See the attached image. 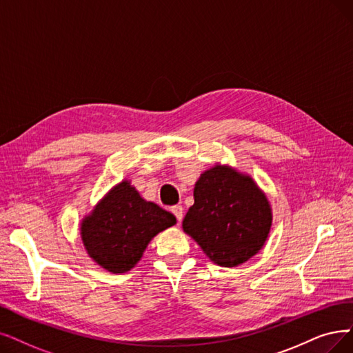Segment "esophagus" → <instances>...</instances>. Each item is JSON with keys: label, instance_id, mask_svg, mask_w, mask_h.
I'll return each instance as SVG.
<instances>
[{"label": "esophagus", "instance_id": "34e87169", "mask_svg": "<svg viewBox=\"0 0 353 353\" xmlns=\"http://www.w3.org/2000/svg\"><path fill=\"white\" fill-rule=\"evenodd\" d=\"M171 211L174 213V216L176 217V220L181 223L182 217H184V211H182V205H179V204L174 205V207H171Z\"/></svg>", "mask_w": 353, "mask_h": 353}]
</instances>
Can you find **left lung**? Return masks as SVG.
<instances>
[{"label": "left lung", "instance_id": "8db88e82", "mask_svg": "<svg viewBox=\"0 0 353 353\" xmlns=\"http://www.w3.org/2000/svg\"><path fill=\"white\" fill-rule=\"evenodd\" d=\"M272 225L266 194L248 174L229 165L204 171L194 187V204L182 229L211 262L233 268L263 248Z\"/></svg>", "mask_w": 353, "mask_h": 353}]
</instances>
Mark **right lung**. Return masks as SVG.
I'll return each instance as SVG.
<instances>
[{"label": "right lung", "instance_id": "right-lung-1", "mask_svg": "<svg viewBox=\"0 0 353 353\" xmlns=\"http://www.w3.org/2000/svg\"><path fill=\"white\" fill-rule=\"evenodd\" d=\"M176 224L172 213L146 201L123 179L81 221V239L88 256L111 274L130 271L149 242Z\"/></svg>", "mask_w": 353, "mask_h": 353}]
</instances>
